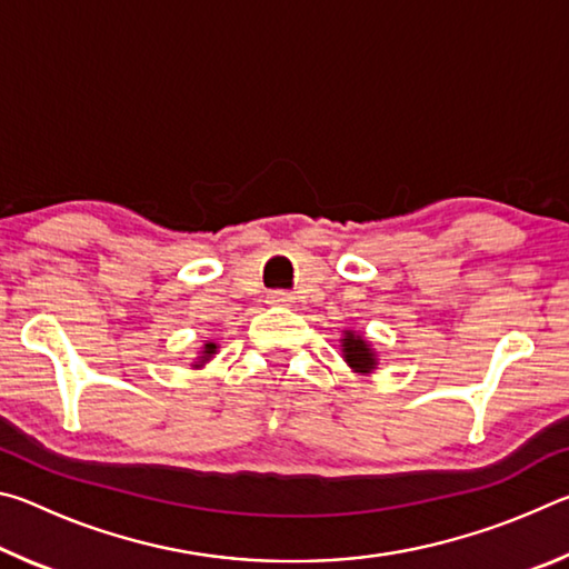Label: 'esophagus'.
Instances as JSON below:
<instances>
[{"mask_svg": "<svg viewBox=\"0 0 569 569\" xmlns=\"http://www.w3.org/2000/svg\"><path fill=\"white\" fill-rule=\"evenodd\" d=\"M266 298L271 306H291L293 303V293H288V291H271Z\"/></svg>", "mask_w": 569, "mask_h": 569, "instance_id": "1", "label": "esophagus"}]
</instances>
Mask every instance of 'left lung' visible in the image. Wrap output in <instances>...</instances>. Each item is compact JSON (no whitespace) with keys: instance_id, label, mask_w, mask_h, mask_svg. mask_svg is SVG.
Wrapping results in <instances>:
<instances>
[{"instance_id":"1","label":"left lung","mask_w":569,"mask_h":569,"mask_svg":"<svg viewBox=\"0 0 569 569\" xmlns=\"http://www.w3.org/2000/svg\"><path fill=\"white\" fill-rule=\"evenodd\" d=\"M341 356L349 363V369L353 373H361V377L373 373L379 366V353L373 349V343L353 329H346L341 336Z\"/></svg>"}]
</instances>
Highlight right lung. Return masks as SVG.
Here are the masks:
<instances>
[{
  "instance_id": "1",
  "label": "right lung",
  "mask_w": 569,
  "mask_h": 569,
  "mask_svg": "<svg viewBox=\"0 0 569 569\" xmlns=\"http://www.w3.org/2000/svg\"><path fill=\"white\" fill-rule=\"evenodd\" d=\"M218 353V343L216 341H206L203 346H200V351H198V356L196 359H192V369H203V366L213 359V356Z\"/></svg>"
}]
</instances>
